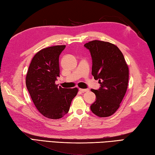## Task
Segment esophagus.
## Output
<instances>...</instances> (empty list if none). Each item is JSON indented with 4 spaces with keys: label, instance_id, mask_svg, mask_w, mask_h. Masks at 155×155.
I'll return each mask as SVG.
<instances>
[{
    "label": "esophagus",
    "instance_id": "esophagus-1",
    "mask_svg": "<svg viewBox=\"0 0 155 155\" xmlns=\"http://www.w3.org/2000/svg\"><path fill=\"white\" fill-rule=\"evenodd\" d=\"M79 90L82 92H87V91H89L88 88H79Z\"/></svg>",
    "mask_w": 155,
    "mask_h": 155
}]
</instances>
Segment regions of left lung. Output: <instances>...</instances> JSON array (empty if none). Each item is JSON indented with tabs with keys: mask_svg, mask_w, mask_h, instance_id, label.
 I'll return each mask as SVG.
<instances>
[{
	"mask_svg": "<svg viewBox=\"0 0 155 155\" xmlns=\"http://www.w3.org/2000/svg\"><path fill=\"white\" fill-rule=\"evenodd\" d=\"M93 60L92 75L99 80L100 88L91 89L96 100L91 106L93 113L100 117L112 115L120 106L128 88L129 70L124 55L112 43L93 40L84 45Z\"/></svg>",
	"mask_w": 155,
	"mask_h": 155,
	"instance_id": "obj_1",
	"label": "left lung"
}]
</instances>
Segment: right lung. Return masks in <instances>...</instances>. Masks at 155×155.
<instances>
[{
	"instance_id": "add662e5",
	"label": "right lung",
	"mask_w": 155,
	"mask_h": 155,
	"mask_svg": "<svg viewBox=\"0 0 155 155\" xmlns=\"http://www.w3.org/2000/svg\"><path fill=\"white\" fill-rule=\"evenodd\" d=\"M66 45L42 49L32 58L26 75V86L38 110L49 119L62 118L69 110L78 88L58 87L60 76L59 56Z\"/></svg>"
}]
</instances>
